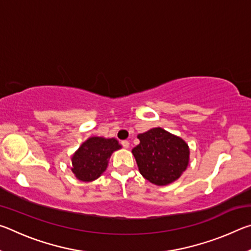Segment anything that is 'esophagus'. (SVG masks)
Listing matches in <instances>:
<instances>
[{
    "label": "esophagus",
    "instance_id": "obj_1",
    "mask_svg": "<svg viewBox=\"0 0 251 251\" xmlns=\"http://www.w3.org/2000/svg\"><path fill=\"white\" fill-rule=\"evenodd\" d=\"M122 145L124 148H128L129 147V142L128 141H123L122 142Z\"/></svg>",
    "mask_w": 251,
    "mask_h": 251
}]
</instances>
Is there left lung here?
I'll use <instances>...</instances> for the list:
<instances>
[{"label": "left lung", "instance_id": "8db88e82", "mask_svg": "<svg viewBox=\"0 0 251 251\" xmlns=\"http://www.w3.org/2000/svg\"><path fill=\"white\" fill-rule=\"evenodd\" d=\"M139 144L131 150L142 176L156 186L176 181L189 164L188 144L161 127L138 134Z\"/></svg>", "mask_w": 251, "mask_h": 251}]
</instances>
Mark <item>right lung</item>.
I'll list each match as a JSON object with an SVG mask.
<instances>
[{
    "mask_svg": "<svg viewBox=\"0 0 251 251\" xmlns=\"http://www.w3.org/2000/svg\"><path fill=\"white\" fill-rule=\"evenodd\" d=\"M121 148L116 138L92 136L72 155V172L80 181H94L106 171L113 152Z\"/></svg>",
    "mask_w": 251,
    "mask_h": 251,
    "instance_id": "1",
    "label": "right lung"
}]
</instances>
